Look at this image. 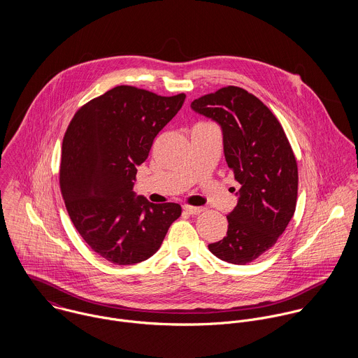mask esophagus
<instances>
[{"mask_svg":"<svg viewBox=\"0 0 358 358\" xmlns=\"http://www.w3.org/2000/svg\"><path fill=\"white\" fill-rule=\"evenodd\" d=\"M183 209L189 215H199V213H201L204 210L203 206H192V205H186V206H183Z\"/></svg>","mask_w":358,"mask_h":358,"instance_id":"1","label":"esophagus"}]
</instances>
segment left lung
I'll return each instance as SVG.
<instances>
[{
	"label": "left lung",
	"instance_id": "8db88e82",
	"mask_svg": "<svg viewBox=\"0 0 358 358\" xmlns=\"http://www.w3.org/2000/svg\"><path fill=\"white\" fill-rule=\"evenodd\" d=\"M192 108L222 127L224 158L241 185L227 215L223 240L209 244L219 259L245 264L270 250L294 216L298 164L288 138L270 108L240 87H224Z\"/></svg>",
	"mask_w": 358,
	"mask_h": 358
}]
</instances>
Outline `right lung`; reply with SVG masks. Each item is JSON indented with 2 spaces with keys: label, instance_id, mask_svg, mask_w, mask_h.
Masks as SVG:
<instances>
[{
  "label": "right lung",
  "instance_id": "right-lung-1",
  "mask_svg": "<svg viewBox=\"0 0 358 358\" xmlns=\"http://www.w3.org/2000/svg\"><path fill=\"white\" fill-rule=\"evenodd\" d=\"M185 99L118 85L80 107L67 127L59 172L66 209L91 250L114 264L153 256L182 213L179 204H153L132 189L138 165Z\"/></svg>",
  "mask_w": 358,
  "mask_h": 358
}]
</instances>
